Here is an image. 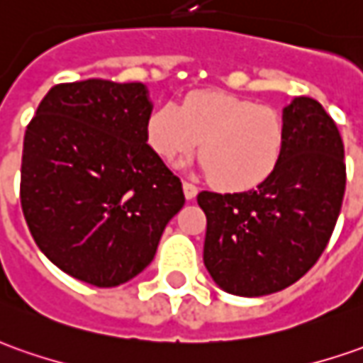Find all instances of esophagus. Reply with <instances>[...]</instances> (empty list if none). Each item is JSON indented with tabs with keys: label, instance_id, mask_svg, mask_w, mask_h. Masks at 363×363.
<instances>
[{
	"label": "esophagus",
	"instance_id": "esophagus-1",
	"mask_svg": "<svg viewBox=\"0 0 363 363\" xmlns=\"http://www.w3.org/2000/svg\"><path fill=\"white\" fill-rule=\"evenodd\" d=\"M182 191H184V196H186V201H192L196 194H199V186L196 184H192V182H182Z\"/></svg>",
	"mask_w": 363,
	"mask_h": 363
}]
</instances>
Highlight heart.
<instances>
[{"label":"heart","instance_id":"b5f03b06","mask_svg":"<svg viewBox=\"0 0 363 363\" xmlns=\"http://www.w3.org/2000/svg\"><path fill=\"white\" fill-rule=\"evenodd\" d=\"M284 137L278 111L220 91L191 93L182 107L161 105L147 121L149 145L162 159L179 161L201 145L202 169L228 191L262 184L280 162Z\"/></svg>","mask_w":363,"mask_h":363}]
</instances>
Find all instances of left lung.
Masks as SVG:
<instances>
[{
	"label": "left lung",
	"instance_id": "1",
	"mask_svg": "<svg viewBox=\"0 0 363 363\" xmlns=\"http://www.w3.org/2000/svg\"><path fill=\"white\" fill-rule=\"evenodd\" d=\"M284 150L274 172L246 192L202 191L204 266L234 296L274 294L316 264L334 233L344 191V143L316 99L282 111Z\"/></svg>",
	"mask_w": 363,
	"mask_h": 363
}]
</instances>
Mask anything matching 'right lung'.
Returning <instances> with one entry per match:
<instances>
[{"mask_svg": "<svg viewBox=\"0 0 363 363\" xmlns=\"http://www.w3.org/2000/svg\"><path fill=\"white\" fill-rule=\"evenodd\" d=\"M143 83L87 79L49 89L27 125L21 208L39 250L81 282L113 288L152 262L184 204L147 143Z\"/></svg>", "mask_w": 363, "mask_h": 363, "instance_id": "obj_1", "label": "right lung"}]
</instances>
